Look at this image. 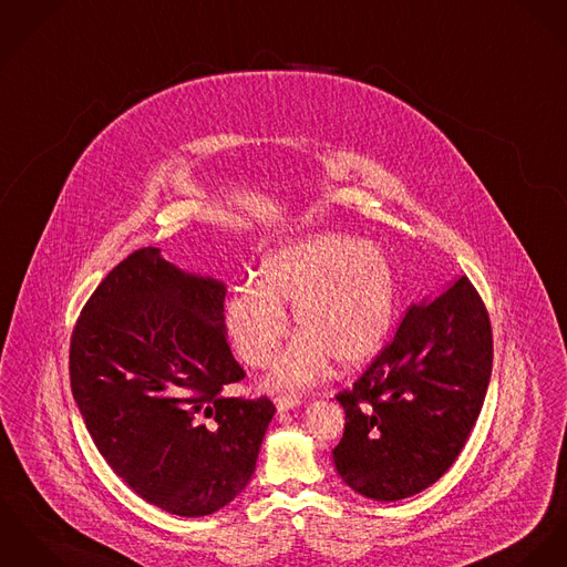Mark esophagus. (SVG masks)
I'll list each match as a JSON object with an SVG mask.
<instances>
[{
	"label": "esophagus",
	"mask_w": 567,
	"mask_h": 567,
	"mask_svg": "<svg viewBox=\"0 0 567 567\" xmlns=\"http://www.w3.org/2000/svg\"><path fill=\"white\" fill-rule=\"evenodd\" d=\"M299 405H301V401L295 399V396H277L275 399V408H277L279 413L290 412V410H295Z\"/></svg>",
	"instance_id": "1"
}]
</instances>
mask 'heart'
Segmentation results:
<instances>
[{
    "instance_id": "obj_1",
    "label": "heart",
    "mask_w": 567,
    "mask_h": 567,
    "mask_svg": "<svg viewBox=\"0 0 567 567\" xmlns=\"http://www.w3.org/2000/svg\"><path fill=\"white\" fill-rule=\"evenodd\" d=\"M295 306L299 336L272 363L266 385L301 392L336 360L353 370L388 344L396 313V275L385 251L358 236L322 231L270 249L258 281L236 286L225 301L229 340L249 365H266L288 333Z\"/></svg>"
}]
</instances>
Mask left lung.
<instances>
[{
  "label": "left lung",
  "mask_w": 567,
  "mask_h": 567,
  "mask_svg": "<svg viewBox=\"0 0 567 567\" xmlns=\"http://www.w3.org/2000/svg\"><path fill=\"white\" fill-rule=\"evenodd\" d=\"M492 353L489 316L467 277L413 303L353 390L338 394L347 424L333 464L342 481L381 503L433 485L481 413Z\"/></svg>",
  "instance_id": "left-lung-1"
}]
</instances>
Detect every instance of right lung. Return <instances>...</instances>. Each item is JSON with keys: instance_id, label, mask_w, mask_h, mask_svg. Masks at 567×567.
Here are the masks:
<instances>
[{"instance_id": "right-lung-1", "label": "right lung", "mask_w": 567, "mask_h": 567, "mask_svg": "<svg viewBox=\"0 0 567 567\" xmlns=\"http://www.w3.org/2000/svg\"><path fill=\"white\" fill-rule=\"evenodd\" d=\"M223 301V281L147 247L110 270L71 338V392L97 451L173 515L229 505L275 415L268 399L225 394L245 370L227 344Z\"/></svg>"}]
</instances>
